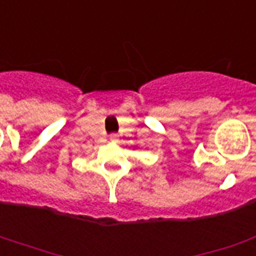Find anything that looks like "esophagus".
Returning a JSON list of instances; mask_svg holds the SVG:
<instances>
[{"label": "esophagus", "mask_w": 256, "mask_h": 256, "mask_svg": "<svg viewBox=\"0 0 256 256\" xmlns=\"http://www.w3.org/2000/svg\"><path fill=\"white\" fill-rule=\"evenodd\" d=\"M108 140H110V142H114V144H116V142H118V136H116V134H112V136H108Z\"/></svg>", "instance_id": "1"}]
</instances>
